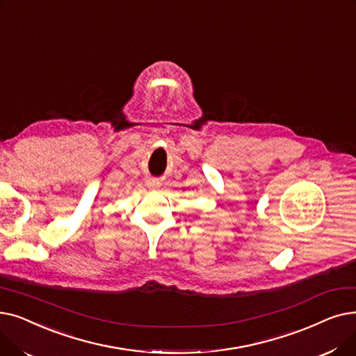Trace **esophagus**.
I'll use <instances>...</instances> for the list:
<instances>
[{
    "label": "esophagus",
    "mask_w": 356,
    "mask_h": 356,
    "mask_svg": "<svg viewBox=\"0 0 356 356\" xmlns=\"http://www.w3.org/2000/svg\"><path fill=\"white\" fill-rule=\"evenodd\" d=\"M159 185H161V182H159L158 179H149V181H147V187L152 188V190L159 188Z\"/></svg>",
    "instance_id": "1"
}]
</instances>
